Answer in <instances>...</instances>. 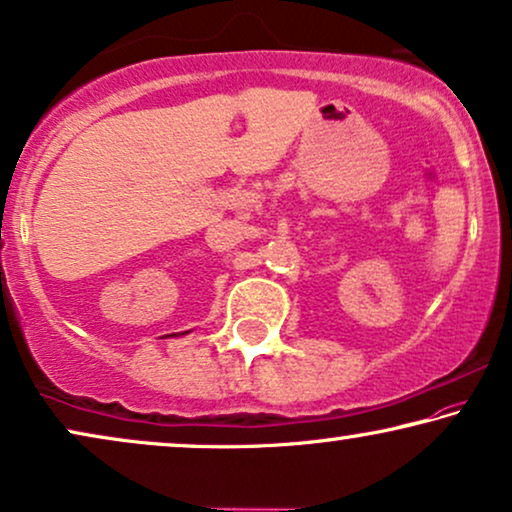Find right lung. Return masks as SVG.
I'll list each match as a JSON object with an SVG mask.
<instances>
[{
	"label": "right lung",
	"mask_w": 512,
	"mask_h": 512,
	"mask_svg": "<svg viewBox=\"0 0 512 512\" xmlns=\"http://www.w3.org/2000/svg\"><path fill=\"white\" fill-rule=\"evenodd\" d=\"M183 334H187V331H183ZM167 336H181V334H167ZM164 338V336H162Z\"/></svg>",
	"instance_id": "right-lung-1"
}]
</instances>
